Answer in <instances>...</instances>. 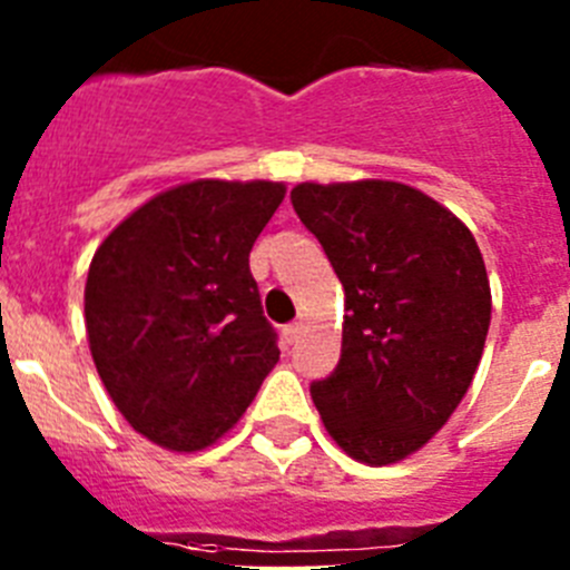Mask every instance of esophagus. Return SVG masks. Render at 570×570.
<instances>
[{
    "label": "esophagus",
    "instance_id": "esophagus-1",
    "mask_svg": "<svg viewBox=\"0 0 570 570\" xmlns=\"http://www.w3.org/2000/svg\"><path fill=\"white\" fill-rule=\"evenodd\" d=\"M282 340L288 342V345H294V342L299 340V322H294V325H285V328H282Z\"/></svg>",
    "mask_w": 570,
    "mask_h": 570
}]
</instances>
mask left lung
<instances>
[{
    "mask_svg": "<svg viewBox=\"0 0 570 570\" xmlns=\"http://www.w3.org/2000/svg\"><path fill=\"white\" fill-rule=\"evenodd\" d=\"M291 203L342 288V356L311 396L365 465L416 454L471 387L491 325L480 245L445 205L394 179L299 183Z\"/></svg>",
    "mask_w": 570,
    "mask_h": 570,
    "instance_id": "obj_1",
    "label": "left lung"
}]
</instances>
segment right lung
I'll list each match as a JSON object with an SVG mask.
<instances>
[{
    "label": "right lung",
    "instance_id": "right-lung-1",
    "mask_svg": "<svg viewBox=\"0 0 570 570\" xmlns=\"http://www.w3.org/2000/svg\"><path fill=\"white\" fill-rule=\"evenodd\" d=\"M282 199L285 183L271 179L183 183L125 216L90 259V356L154 445H214L279 362L248 256Z\"/></svg>",
    "mask_w": 570,
    "mask_h": 570
}]
</instances>
